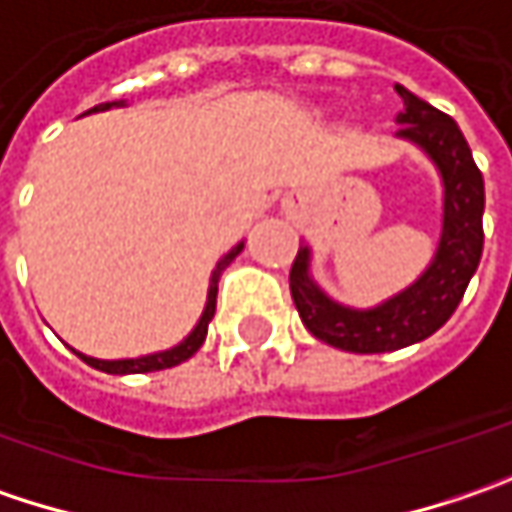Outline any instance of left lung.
<instances>
[{"label":"left lung","mask_w":512,"mask_h":512,"mask_svg":"<svg viewBox=\"0 0 512 512\" xmlns=\"http://www.w3.org/2000/svg\"><path fill=\"white\" fill-rule=\"evenodd\" d=\"M395 91L404 100L398 137L421 145L444 180V229L433 266L407 292L364 312L338 306L309 280V249H298L289 272V292L303 326L323 344L361 355L418 344L441 329L464 298L484 249V180L461 128L404 85Z\"/></svg>","instance_id":"8db88e82"}]
</instances>
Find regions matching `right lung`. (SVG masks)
<instances>
[{
    "label": "right lung",
    "instance_id": "1",
    "mask_svg": "<svg viewBox=\"0 0 512 512\" xmlns=\"http://www.w3.org/2000/svg\"><path fill=\"white\" fill-rule=\"evenodd\" d=\"M111 105H117V102H105V105H97V108H91V111H102V108H111ZM240 249H243V243L240 246H234L229 255H223V260L217 263V269H214L212 275V286H209V303H206V312H203V318L200 323L194 326V332H191L189 338L183 341V344H177L174 349H166V352H157V355H145V358H131V361H97V358H88V355H79L88 367L100 369V372H111V375H131V372H157V369H168V367H177V364H183V361H189L191 355L203 346L206 341V332H209V321L214 318V306H217V280H220V272L232 263L234 257L240 255Z\"/></svg>",
    "mask_w": 512,
    "mask_h": 512
}]
</instances>
